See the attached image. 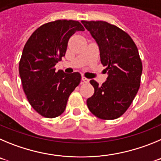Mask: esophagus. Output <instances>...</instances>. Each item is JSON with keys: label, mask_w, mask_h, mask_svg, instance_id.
Wrapping results in <instances>:
<instances>
[{"label": "esophagus", "mask_w": 161, "mask_h": 161, "mask_svg": "<svg viewBox=\"0 0 161 161\" xmlns=\"http://www.w3.org/2000/svg\"><path fill=\"white\" fill-rule=\"evenodd\" d=\"M82 80L83 81V82H85V83H87V82H89L90 79H86V78L84 77V76H82Z\"/></svg>", "instance_id": "34e87169"}]
</instances>
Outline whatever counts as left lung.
<instances>
[{
	"label": "left lung",
	"instance_id": "obj_1",
	"mask_svg": "<svg viewBox=\"0 0 161 161\" xmlns=\"http://www.w3.org/2000/svg\"><path fill=\"white\" fill-rule=\"evenodd\" d=\"M81 22L98 44L108 75L101 86L90 81L95 93L86 104L98 118L115 119L129 108L140 88L143 68L138 49L131 37L115 25L103 21Z\"/></svg>",
	"mask_w": 161,
	"mask_h": 161
}]
</instances>
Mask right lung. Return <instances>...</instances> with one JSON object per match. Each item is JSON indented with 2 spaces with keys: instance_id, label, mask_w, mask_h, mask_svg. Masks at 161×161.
<instances>
[{
  "instance_id": "right-lung-1",
  "label": "right lung",
  "mask_w": 161,
  "mask_h": 161,
  "mask_svg": "<svg viewBox=\"0 0 161 161\" xmlns=\"http://www.w3.org/2000/svg\"><path fill=\"white\" fill-rule=\"evenodd\" d=\"M84 30L78 21L58 20L37 28L25 45L19 63L23 90L32 108L42 116L62 115L68 98L80 83L79 72H56L54 66L65 56L70 37Z\"/></svg>"
}]
</instances>
